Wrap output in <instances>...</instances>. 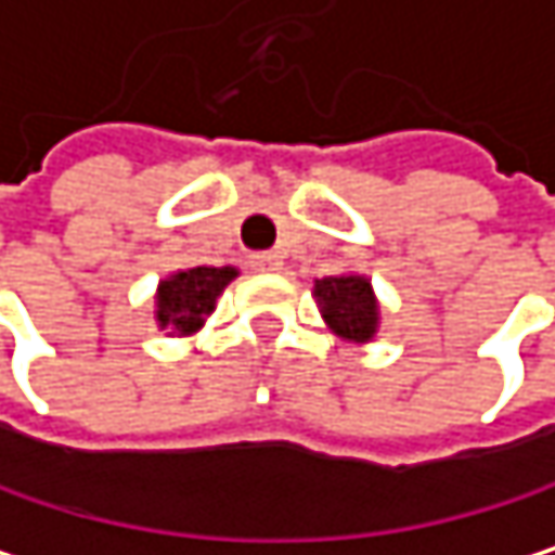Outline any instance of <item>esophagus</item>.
I'll list each match as a JSON object with an SVG mask.
<instances>
[{"mask_svg": "<svg viewBox=\"0 0 555 555\" xmlns=\"http://www.w3.org/2000/svg\"><path fill=\"white\" fill-rule=\"evenodd\" d=\"M249 266L259 269V272H280L283 269V256L280 253H253Z\"/></svg>", "mask_w": 555, "mask_h": 555, "instance_id": "34e87169", "label": "esophagus"}]
</instances>
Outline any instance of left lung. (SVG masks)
Listing matches in <instances>:
<instances>
[{
    "instance_id": "8db88e82",
    "label": "left lung",
    "mask_w": 555,
    "mask_h": 555,
    "mask_svg": "<svg viewBox=\"0 0 555 555\" xmlns=\"http://www.w3.org/2000/svg\"><path fill=\"white\" fill-rule=\"evenodd\" d=\"M315 302L322 309L325 325L354 345H364L377 335L380 325V306L374 296V286L367 275L345 272V275H325L315 280Z\"/></svg>"
}]
</instances>
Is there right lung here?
<instances>
[{"label":"right lung","mask_w":555,"mask_h":555,"mask_svg":"<svg viewBox=\"0 0 555 555\" xmlns=\"http://www.w3.org/2000/svg\"><path fill=\"white\" fill-rule=\"evenodd\" d=\"M230 280H236L233 266H194L171 272L155 293L158 328H168V335H194L214 312L217 296Z\"/></svg>","instance_id":"right-lung-1"}]
</instances>
